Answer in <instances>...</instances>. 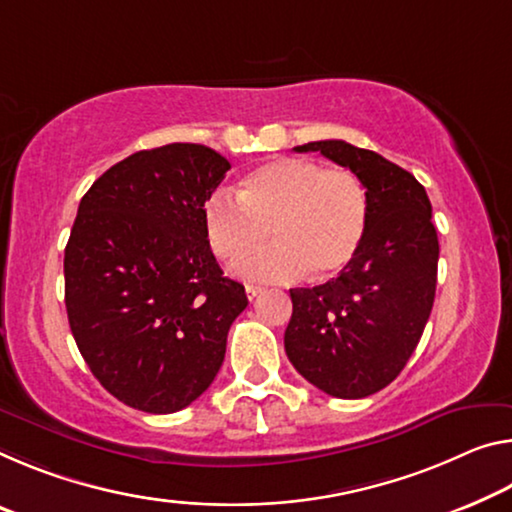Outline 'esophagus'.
Here are the masks:
<instances>
[{
  "label": "esophagus",
  "instance_id": "esophagus-1",
  "mask_svg": "<svg viewBox=\"0 0 512 512\" xmlns=\"http://www.w3.org/2000/svg\"><path fill=\"white\" fill-rule=\"evenodd\" d=\"M262 287H257V285H246V296H248V300H255L259 294H262Z\"/></svg>",
  "mask_w": 512,
  "mask_h": 512
}]
</instances>
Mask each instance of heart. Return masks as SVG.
Listing matches in <instances>:
<instances>
[{"mask_svg": "<svg viewBox=\"0 0 512 512\" xmlns=\"http://www.w3.org/2000/svg\"><path fill=\"white\" fill-rule=\"evenodd\" d=\"M202 223L214 255L227 264H237L272 234L273 247L237 266L243 278L287 282L307 271L326 280L358 255L369 198L351 170L278 157L241 177L237 200L209 198Z\"/></svg>", "mask_w": 512, "mask_h": 512, "instance_id": "obj_1", "label": "heart"}]
</instances>
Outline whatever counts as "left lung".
I'll use <instances>...</instances> for the list:
<instances>
[{
	"label": "left lung",
	"instance_id": "obj_1",
	"mask_svg": "<svg viewBox=\"0 0 512 512\" xmlns=\"http://www.w3.org/2000/svg\"><path fill=\"white\" fill-rule=\"evenodd\" d=\"M360 177L369 198L367 234L337 278L289 289L294 312L285 330L289 362L307 383L337 399H364L399 376L433 310L440 243L433 207L415 175L378 152L346 141H314Z\"/></svg>",
	"mask_w": 512,
	"mask_h": 512
}]
</instances>
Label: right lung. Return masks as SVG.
Instances as JSON below:
<instances>
[{"instance_id": "add662e5", "label": "right lung", "mask_w": 512, "mask_h": 512, "mask_svg": "<svg viewBox=\"0 0 512 512\" xmlns=\"http://www.w3.org/2000/svg\"><path fill=\"white\" fill-rule=\"evenodd\" d=\"M230 161L198 143L141 150L81 198L63 273L81 358L129 408L168 415L214 383L246 289L223 278L202 212Z\"/></svg>"}]
</instances>
